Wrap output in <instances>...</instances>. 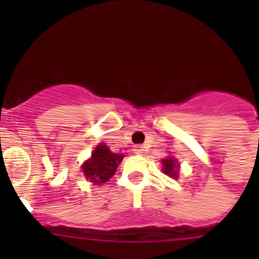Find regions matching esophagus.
<instances>
[{"mask_svg": "<svg viewBox=\"0 0 259 259\" xmlns=\"http://www.w3.org/2000/svg\"><path fill=\"white\" fill-rule=\"evenodd\" d=\"M135 154H144L145 153V146L144 145H135L134 146Z\"/></svg>", "mask_w": 259, "mask_h": 259, "instance_id": "34e87169", "label": "esophagus"}]
</instances>
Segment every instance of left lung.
<instances>
[{
  "instance_id": "8db88e82",
  "label": "left lung",
  "mask_w": 259,
  "mask_h": 259,
  "mask_svg": "<svg viewBox=\"0 0 259 259\" xmlns=\"http://www.w3.org/2000/svg\"><path fill=\"white\" fill-rule=\"evenodd\" d=\"M162 164H163V172L166 175L171 176V178H176L178 176V170H179V164H176V161L174 158H166L162 161Z\"/></svg>"
}]
</instances>
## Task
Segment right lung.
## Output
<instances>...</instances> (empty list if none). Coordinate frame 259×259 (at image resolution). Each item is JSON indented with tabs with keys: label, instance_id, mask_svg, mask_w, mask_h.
Returning a JSON list of instances; mask_svg holds the SVG:
<instances>
[{
	"label": "right lung",
	"instance_id": "1",
	"mask_svg": "<svg viewBox=\"0 0 259 259\" xmlns=\"http://www.w3.org/2000/svg\"><path fill=\"white\" fill-rule=\"evenodd\" d=\"M123 154L110 152L104 144H100L93 152L92 158L83 164V172L87 179L95 184L106 183L115 174L116 167L122 162Z\"/></svg>",
	"mask_w": 259,
	"mask_h": 259
}]
</instances>
